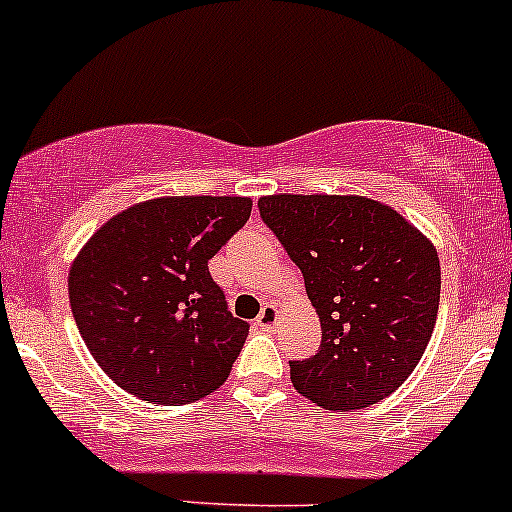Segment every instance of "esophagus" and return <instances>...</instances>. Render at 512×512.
<instances>
[{"instance_id": "34e87169", "label": "esophagus", "mask_w": 512, "mask_h": 512, "mask_svg": "<svg viewBox=\"0 0 512 512\" xmlns=\"http://www.w3.org/2000/svg\"><path fill=\"white\" fill-rule=\"evenodd\" d=\"M277 320H279V308L274 306V303H265L260 311V316H257V320H255V325L262 330H272V328H277Z\"/></svg>"}]
</instances>
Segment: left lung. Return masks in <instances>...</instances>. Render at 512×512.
<instances>
[{
	"label": "left lung",
	"instance_id": "1",
	"mask_svg": "<svg viewBox=\"0 0 512 512\" xmlns=\"http://www.w3.org/2000/svg\"><path fill=\"white\" fill-rule=\"evenodd\" d=\"M260 216L301 269L320 350L289 362L325 411L374 406L411 376L440 308V257L413 223L355 194H272Z\"/></svg>",
	"mask_w": 512,
	"mask_h": 512
}]
</instances>
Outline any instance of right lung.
Here are the masks:
<instances>
[{"instance_id": "right-lung-1", "label": "right lung", "mask_w": 512, "mask_h": 512, "mask_svg": "<svg viewBox=\"0 0 512 512\" xmlns=\"http://www.w3.org/2000/svg\"><path fill=\"white\" fill-rule=\"evenodd\" d=\"M247 196H160L116 213L67 277L77 328L114 384L160 406L228 379L250 325L233 318L209 260L250 218Z\"/></svg>"}]
</instances>
